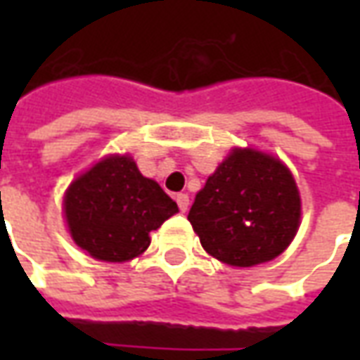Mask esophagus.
Instances as JSON below:
<instances>
[{
  "label": "esophagus",
  "mask_w": 360,
  "mask_h": 360,
  "mask_svg": "<svg viewBox=\"0 0 360 360\" xmlns=\"http://www.w3.org/2000/svg\"><path fill=\"white\" fill-rule=\"evenodd\" d=\"M175 200H177V204H179V210L185 214V212L188 210V196L185 195V193H181V195H177Z\"/></svg>",
  "instance_id": "obj_1"
}]
</instances>
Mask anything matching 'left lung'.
<instances>
[{
	"instance_id": "obj_1",
	"label": "left lung",
	"mask_w": 360,
	"mask_h": 360,
	"mask_svg": "<svg viewBox=\"0 0 360 360\" xmlns=\"http://www.w3.org/2000/svg\"><path fill=\"white\" fill-rule=\"evenodd\" d=\"M302 216L293 173L264 150L233 146L195 196L188 221L202 249L233 268L278 258Z\"/></svg>"
}]
</instances>
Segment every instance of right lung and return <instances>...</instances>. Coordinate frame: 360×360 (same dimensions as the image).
<instances>
[{"mask_svg": "<svg viewBox=\"0 0 360 360\" xmlns=\"http://www.w3.org/2000/svg\"><path fill=\"white\" fill-rule=\"evenodd\" d=\"M179 208L134 158L108 154L75 177L63 195V218L77 247L89 257L123 264L150 247V231Z\"/></svg>", "mask_w": 360, "mask_h": 360, "instance_id": "add662e5", "label": "right lung"}]
</instances>
